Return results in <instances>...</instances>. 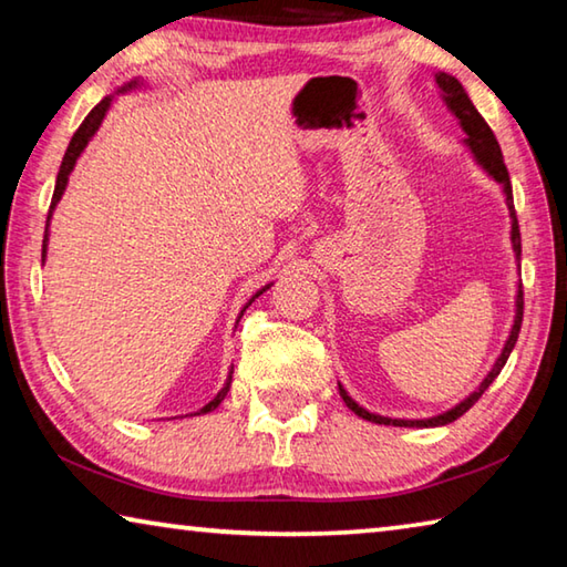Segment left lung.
Returning <instances> with one entry per match:
<instances>
[{
    "label": "left lung",
    "instance_id": "8db88e82",
    "mask_svg": "<svg viewBox=\"0 0 567 567\" xmlns=\"http://www.w3.org/2000/svg\"><path fill=\"white\" fill-rule=\"evenodd\" d=\"M435 82H437L440 92H443V100H445V104H447V110L455 114L457 122H460V127H463V132L467 134L465 145H467L470 152H473L475 162L487 172V175H491V177L497 182V185L503 187L505 205H507V209H511V239H513V252H515L517 265H520V252H523V249H520V227H517V215H515V205H513L511 175H507V167H505V162H503L501 145H497L493 130L487 127V122H485L483 117H480V112L475 110V104L470 102L467 92L463 90V84H460L453 74L437 72V74H435ZM520 324H523V285H517V295H515V322H513L511 334H507L501 358L495 360L493 370L487 372V378H485L483 382H480V388H477L475 392H470V395H467L463 402H457L455 408H450L447 412H440V415H435V417H425V420H400V417L375 415V412L360 408L358 402H354V400L348 395V390H344V388L340 385V382H338L340 395H342V400H344V405H348V408L354 412V415L362 417V420L378 422V425H395V427H437V425H447V422H453V420H457L460 415H465V412H467L470 408H473L475 402L480 400V395H483V392H485L487 388H491V382H493L497 375H501V370L505 368V362H507V358H511V352H513V348H515L517 334H520Z\"/></svg>",
    "mask_w": 567,
    "mask_h": 567
}]
</instances>
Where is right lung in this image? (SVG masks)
I'll return each mask as SVG.
<instances>
[{"mask_svg":"<svg viewBox=\"0 0 567 567\" xmlns=\"http://www.w3.org/2000/svg\"><path fill=\"white\" fill-rule=\"evenodd\" d=\"M134 87H140V80H132V82H127L124 84L122 90H117V94L120 92H127V90H134ZM112 100H114V94H110V97H104L97 107H94L87 117H84V122L80 124V130L74 132V137H72V142H70V147H66V152H64V159H62V167H60V172H56V185H54V195H52V205H50V215H47V227H44V243H42V260L47 257V243H50V219H52V213H54V207H56V203H60L62 199V195H64V187H66V182H70V175H72V169H74V165H76V159H80V155L84 152V147L90 145V140L94 137V132L100 130V124H102V120H104V114L110 112V107H112ZM272 287V282L270 285H265L260 292L257 295H252V300H249L245 307H243V312L247 310L249 305L255 302V297H260L265 290H270ZM239 318H243V315H239ZM229 382H233V370H229V375H227V382H225V388L217 392L215 395V400H209L207 405L203 408V410H197L195 415H205V412H213L219 402L225 400V395L229 392Z\"/></svg>","mask_w":567,"mask_h":567,"instance_id":"add662e5","label":"right lung"}]
</instances>
